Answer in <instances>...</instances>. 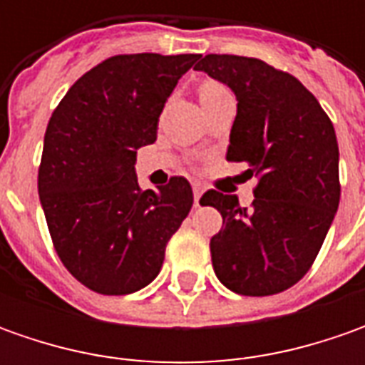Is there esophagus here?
<instances>
[{
  "instance_id": "esophagus-1",
  "label": "esophagus",
  "mask_w": 365,
  "mask_h": 365,
  "mask_svg": "<svg viewBox=\"0 0 365 365\" xmlns=\"http://www.w3.org/2000/svg\"><path fill=\"white\" fill-rule=\"evenodd\" d=\"M192 195H195V205H199L201 197H203V187L201 185H192Z\"/></svg>"
}]
</instances>
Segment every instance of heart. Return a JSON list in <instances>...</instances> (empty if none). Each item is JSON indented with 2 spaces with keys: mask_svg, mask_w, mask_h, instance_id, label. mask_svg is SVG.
I'll use <instances>...</instances> for the list:
<instances>
[{
  "mask_svg": "<svg viewBox=\"0 0 365 365\" xmlns=\"http://www.w3.org/2000/svg\"><path fill=\"white\" fill-rule=\"evenodd\" d=\"M225 85H221L219 81H213V78H205L203 83L199 85V99L205 101V99H211L215 97L219 93H225Z\"/></svg>",
  "mask_w": 365,
  "mask_h": 365,
  "instance_id": "1",
  "label": "heart"
}]
</instances>
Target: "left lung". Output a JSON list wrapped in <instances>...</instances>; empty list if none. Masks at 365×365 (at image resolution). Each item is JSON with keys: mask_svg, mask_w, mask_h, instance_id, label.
Here are the masks:
<instances>
[{"mask_svg": "<svg viewBox=\"0 0 365 365\" xmlns=\"http://www.w3.org/2000/svg\"><path fill=\"white\" fill-rule=\"evenodd\" d=\"M195 68L235 93L225 158L258 176L250 209L219 190L201 199L223 217L209 244L213 270L237 294H278L311 270L339 207L333 123L299 78L259 58L207 54Z\"/></svg>", "mask_w": 365, "mask_h": 365, "instance_id": "left-lung-1", "label": "left lung"}]
</instances>
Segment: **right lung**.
<instances>
[{
  "label": "right lung",
  "instance_id": "right-lung-1",
  "mask_svg": "<svg viewBox=\"0 0 365 365\" xmlns=\"http://www.w3.org/2000/svg\"><path fill=\"white\" fill-rule=\"evenodd\" d=\"M201 54H118L93 66L52 111L38 192L64 268L99 294H130L162 268L192 207L185 176L142 190L135 150L156 142L166 99Z\"/></svg>",
  "mask_w": 365,
  "mask_h": 365
}]
</instances>
